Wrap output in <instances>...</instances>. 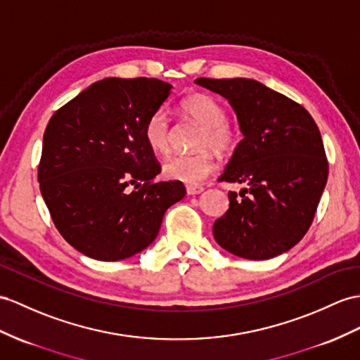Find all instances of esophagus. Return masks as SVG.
Instances as JSON below:
<instances>
[{"mask_svg":"<svg viewBox=\"0 0 360 360\" xmlns=\"http://www.w3.org/2000/svg\"><path fill=\"white\" fill-rule=\"evenodd\" d=\"M205 191L203 186H197V185H188L186 186V192L189 195H197V194H201V192Z\"/></svg>","mask_w":360,"mask_h":360,"instance_id":"obj_1","label":"esophagus"}]
</instances>
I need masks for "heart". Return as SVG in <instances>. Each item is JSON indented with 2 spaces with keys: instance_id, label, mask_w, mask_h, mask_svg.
<instances>
[{
  "instance_id": "b5f03b06",
  "label": "heart",
  "mask_w": 360,
  "mask_h": 360,
  "mask_svg": "<svg viewBox=\"0 0 360 360\" xmlns=\"http://www.w3.org/2000/svg\"><path fill=\"white\" fill-rule=\"evenodd\" d=\"M181 111L194 119L203 131L198 137L197 146L203 148L192 154H177L169 157L163 165L166 179L197 185L214 171L215 160L208 148L217 153H226L236 143L235 128L227 124V112L223 103L209 94H192L181 102ZM143 137L146 145L154 153H166L169 146V116L168 111L159 108L148 117Z\"/></svg>"
}]
</instances>
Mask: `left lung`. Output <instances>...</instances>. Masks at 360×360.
Wrapping results in <instances>:
<instances>
[{
  "instance_id": "8db88e82",
  "label": "left lung",
  "mask_w": 360,
  "mask_h": 360,
  "mask_svg": "<svg viewBox=\"0 0 360 360\" xmlns=\"http://www.w3.org/2000/svg\"><path fill=\"white\" fill-rule=\"evenodd\" d=\"M223 96L243 134L221 181L248 188L229 192V209L214 223L220 246L246 259L290 250L309 231L327 185L328 163L310 112L253 79L198 77Z\"/></svg>"
}]
</instances>
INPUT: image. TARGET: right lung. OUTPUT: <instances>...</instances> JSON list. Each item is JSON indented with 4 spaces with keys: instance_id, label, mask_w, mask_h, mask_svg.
I'll return each instance as SVG.
<instances>
[{
    "instance_id": "1",
    "label": "right lung",
    "mask_w": 360,
    "mask_h": 360,
    "mask_svg": "<svg viewBox=\"0 0 360 360\" xmlns=\"http://www.w3.org/2000/svg\"><path fill=\"white\" fill-rule=\"evenodd\" d=\"M172 93L160 79L105 77L51 116L38 181L51 220L85 257L119 261L157 238L181 181L154 183L160 166L143 128ZM134 187V190H131Z\"/></svg>"
}]
</instances>
